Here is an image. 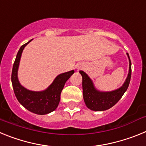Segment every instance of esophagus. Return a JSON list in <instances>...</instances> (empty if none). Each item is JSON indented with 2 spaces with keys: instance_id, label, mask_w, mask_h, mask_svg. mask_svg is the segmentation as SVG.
Here are the masks:
<instances>
[{
  "instance_id": "34e87169",
  "label": "esophagus",
  "mask_w": 146,
  "mask_h": 146,
  "mask_svg": "<svg viewBox=\"0 0 146 146\" xmlns=\"http://www.w3.org/2000/svg\"><path fill=\"white\" fill-rule=\"evenodd\" d=\"M82 67H84V66H83V65H80V66H77V69H82Z\"/></svg>"
}]
</instances>
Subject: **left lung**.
<instances>
[{"instance_id": "left-lung-1", "label": "left lung", "mask_w": 146, "mask_h": 146, "mask_svg": "<svg viewBox=\"0 0 146 146\" xmlns=\"http://www.w3.org/2000/svg\"><path fill=\"white\" fill-rule=\"evenodd\" d=\"M126 54L129 60L128 76L123 86L115 91H108V92H104V91L102 92L98 91L95 88L92 80L88 76V74L83 71H80V73L82 77L83 99L88 108L94 111H104L114 106L123 96V94L126 92L129 87L131 74V60L129 54Z\"/></svg>"}]
</instances>
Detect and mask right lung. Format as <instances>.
I'll list each match as a JSON object with an SVG mask.
<instances>
[{"label": "right lung", "mask_w": 146, "mask_h": 146, "mask_svg": "<svg viewBox=\"0 0 146 146\" xmlns=\"http://www.w3.org/2000/svg\"><path fill=\"white\" fill-rule=\"evenodd\" d=\"M30 42H31V40L21 46L17 54L11 72V82L18 102L25 109L35 114L45 115L54 111L58 106L60 94L64 85L69 77L74 74V71L72 70L59 74L52 84L44 91H32L22 86L18 80V67L23 49Z\"/></svg>", "instance_id": "obj_1"}]
</instances>
